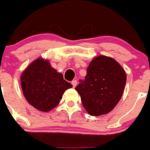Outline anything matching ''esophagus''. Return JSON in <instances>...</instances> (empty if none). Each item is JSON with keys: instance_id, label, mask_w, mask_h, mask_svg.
Wrapping results in <instances>:
<instances>
[{"instance_id": "1", "label": "esophagus", "mask_w": 150, "mask_h": 150, "mask_svg": "<svg viewBox=\"0 0 150 150\" xmlns=\"http://www.w3.org/2000/svg\"><path fill=\"white\" fill-rule=\"evenodd\" d=\"M71 84H72L73 88H75V86H77V81H76V80H73V81H71Z\"/></svg>"}]
</instances>
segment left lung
I'll use <instances>...</instances> for the list:
<instances>
[{"mask_svg": "<svg viewBox=\"0 0 150 150\" xmlns=\"http://www.w3.org/2000/svg\"><path fill=\"white\" fill-rule=\"evenodd\" d=\"M75 90L84 108L91 115L107 114L120 100L126 82L123 68L112 58L96 57L87 69V75Z\"/></svg>", "mask_w": 150, "mask_h": 150, "instance_id": "8db88e82", "label": "left lung"}]
</instances>
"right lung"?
<instances>
[{
	"label": "right lung",
	"instance_id": "1",
	"mask_svg": "<svg viewBox=\"0 0 150 150\" xmlns=\"http://www.w3.org/2000/svg\"><path fill=\"white\" fill-rule=\"evenodd\" d=\"M21 81L23 94L29 104L45 112L57 106L64 92L72 87L64 80L62 73H58L48 61L41 58L26 68Z\"/></svg>",
	"mask_w": 150,
	"mask_h": 150
}]
</instances>
